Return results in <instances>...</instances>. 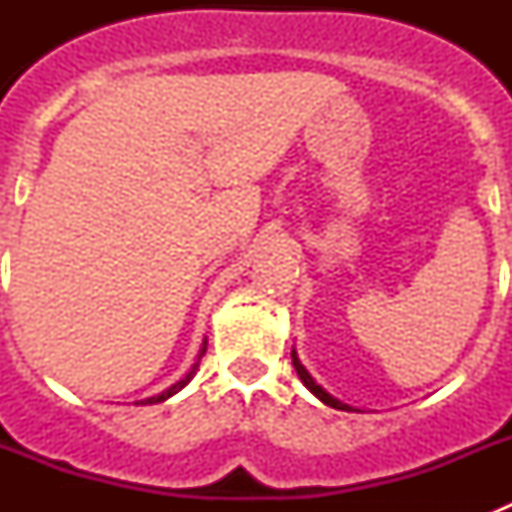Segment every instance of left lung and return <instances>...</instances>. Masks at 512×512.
I'll return each mask as SVG.
<instances>
[{"label":"left lung","instance_id":"1","mask_svg":"<svg viewBox=\"0 0 512 512\" xmlns=\"http://www.w3.org/2000/svg\"><path fill=\"white\" fill-rule=\"evenodd\" d=\"M292 364H295L297 377L302 379V384H305L307 390H310L312 395L318 397L320 402H325V405H330V408H336V410H351V405H343L341 400H336V397H333V395H328V392H325L323 387H320V384L310 377V372H307L305 366H302V361L297 359V351H295V348H292Z\"/></svg>","mask_w":512,"mask_h":512}]
</instances>
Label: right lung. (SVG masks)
<instances>
[{"label":"right lung","instance_id":"add662e5","mask_svg":"<svg viewBox=\"0 0 512 512\" xmlns=\"http://www.w3.org/2000/svg\"><path fill=\"white\" fill-rule=\"evenodd\" d=\"M205 351H207V338H205V343H202V348H200V356H197V364H194L192 369H189L187 377L179 379V382H176V384H171L169 390H164V392H161V395H153V397H148V400H140V405H156V402L169 400L171 395H176V392H179V390H184V387H187V384H189V379H192L194 374H197V366H200V359H202V356H205Z\"/></svg>","mask_w":512,"mask_h":512}]
</instances>
